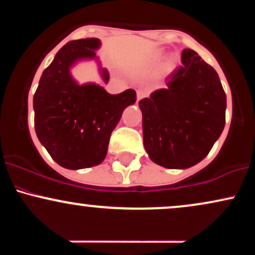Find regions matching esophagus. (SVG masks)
<instances>
[{"label": "esophagus", "instance_id": "esophagus-1", "mask_svg": "<svg viewBox=\"0 0 255 255\" xmlns=\"http://www.w3.org/2000/svg\"><path fill=\"white\" fill-rule=\"evenodd\" d=\"M146 96V92L145 91H142V90H137L136 91V99L137 101H140V99H142Z\"/></svg>", "mask_w": 255, "mask_h": 255}]
</instances>
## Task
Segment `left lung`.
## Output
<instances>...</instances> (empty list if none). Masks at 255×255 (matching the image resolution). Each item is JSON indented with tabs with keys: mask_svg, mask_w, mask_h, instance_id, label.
<instances>
[{
	"mask_svg": "<svg viewBox=\"0 0 255 255\" xmlns=\"http://www.w3.org/2000/svg\"><path fill=\"white\" fill-rule=\"evenodd\" d=\"M166 78V89L139 102L144 146L152 162L168 169L198 164L225 125L227 96L217 72L192 49Z\"/></svg>",
	"mask_w": 255,
	"mask_h": 255,
	"instance_id": "left-lung-1",
	"label": "left lung"
}]
</instances>
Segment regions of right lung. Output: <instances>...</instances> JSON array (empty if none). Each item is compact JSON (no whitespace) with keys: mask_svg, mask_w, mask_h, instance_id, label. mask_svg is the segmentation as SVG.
Wrapping results in <instances>:
<instances>
[{"mask_svg":"<svg viewBox=\"0 0 255 255\" xmlns=\"http://www.w3.org/2000/svg\"><path fill=\"white\" fill-rule=\"evenodd\" d=\"M99 46L98 38L67 43L44 69L33 97L34 129L40 144L58 165L72 170L103 162L111 131L126 108L136 101L131 89L110 95L99 85H79L72 78V66L97 60ZM101 74L108 83L107 69L101 68Z\"/></svg>","mask_w":255,"mask_h":255,"instance_id":"obj_1","label":"right lung"}]
</instances>
